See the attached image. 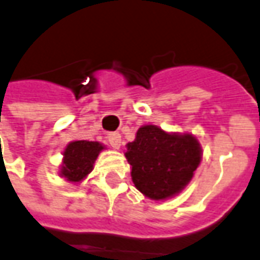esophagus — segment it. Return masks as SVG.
Returning a JSON list of instances; mask_svg holds the SVG:
<instances>
[{
    "mask_svg": "<svg viewBox=\"0 0 260 260\" xmlns=\"http://www.w3.org/2000/svg\"><path fill=\"white\" fill-rule=\"evenodd\" d=\"M107 140L113 149H120L121 146V135L118 132H113V134H109L107 135Z\"/></svg>",
    "mask_w": 260,
    "mask_h": 260,
    "instance_id": "esophagus-1",
    "label": "esophagus"
}]
</instances>
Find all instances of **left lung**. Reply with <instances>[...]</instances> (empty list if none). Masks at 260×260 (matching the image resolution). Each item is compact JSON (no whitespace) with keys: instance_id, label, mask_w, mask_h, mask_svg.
Here are the masks:
<instances>
[{"instance_id":"obj_1","label":"left lung","mask_w":260,"mask_h":260,"mask_svg":"<svg viewBox=\"0 0 260 260\" xmlns=\"http://www.w3.org/2000/svg\"><path fill=\"white\" fill-rule=\"evenodd\" d=\"M125 157L132 165L136 189L151 200H165L191 180L201 161V147L191 135L167 134L155 125H145L126 145Z\"/></svg>"}]
</instances>
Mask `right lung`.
<instances>
[{
	"label": "right lung",
	"instance_id": "obj_1",
	"mask_svg": "<svg viewBox=\"0 0 260 260\" xmlns=\"http://www.w3.org/2000/svg\"><path fill=\"white\" fill-rule=\"evenodd\" d=\"M103 146L98 142L76 140L64 150L60 175L70 182H80L93 169V162Z\"/></svg>",
	"mask_w": 260,
	"mask_h": 260
}]
</instances>
